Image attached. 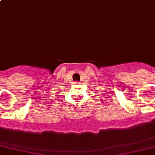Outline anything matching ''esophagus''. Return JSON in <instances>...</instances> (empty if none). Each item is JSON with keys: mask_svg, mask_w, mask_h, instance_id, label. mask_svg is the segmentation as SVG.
Instances as JSON below:
<instances>
[{"mask_svg": "<svg viewBox=\"0 0 155 155\" xmlns=\"http://www.w3.org/2000/svg\"><path fill=\"white\" fill-rule=\"evenodd\" d=\"M80 82H74V84H80Z\"/></svg>", "mask_w": 155, "mask_h": 155, "instance_id": "esophagus-1", "label": "esophagus"}]
</instances>
